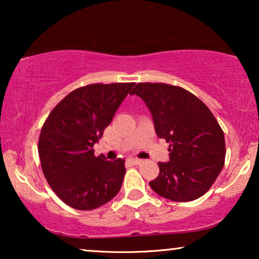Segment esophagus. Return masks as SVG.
Masks as SVG:
<instances>
[{
	"label": "esophagus",
	"instance_id": "obj_1",
	"mask_svg": "<svg viewBox=\"0 0 259 259\" xmlns=\"http://www.w3.org/2000/svg\"><path fill=\"white\" fill-rule=\"evenodd\" d=\"M128 161L130 162H132V164H134V165H139V164H141V159H138V158H130L128 159Z\"/></svg>",
	"mask_w": 259,
	"mask_h": 259
}]
</instances>
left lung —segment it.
Instances as JSON below:
<instances>
[{"instance_id":"obj_1","label":"left lung","mask_w":259,"mask_h":259,"mask_svg":"<svg viewBox=\"0 0 259 259\" xmlns=\"http://www.w3.org/2000/svg\"><path fill=\"white\" fill-rule=\"evenodd\" d=\"M132 95L150 109L154 130L169 144V160L159 162V175L150 182L159 196L191 201L206 193L225 161V139L207 106L182 87L138 83Z\"/></svg>"}]
</instances>
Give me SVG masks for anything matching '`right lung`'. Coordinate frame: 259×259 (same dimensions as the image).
Listing matches in <instances>:
<instances>
[{
  "label": "right lung",
  "mask_w": 259,
  "mask_h": 259,
  "mask_svg": "<svg viewBox=\"0 0 259 259\" xmlns=\"http://www.w3.org/2000/svg\"><path fill=\"white\" fill-rule=\"evenodd\" d=\"M136 83H94L63 98L38 139L41 167L53 191L76 210H94L121 189L125 160L94 155L93 146Z\"/></svg>",
  "instance_id": "obj_1"
}]
</instances>
